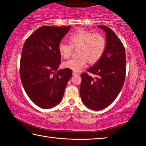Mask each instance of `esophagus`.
Segmentation results:
<instances>
[{"label": "esophagus", "mask_w": 146, "mask_h": 146, "mask_svg": "<svg viewBox=\"0 0 146 146\" xmlns=\"http://www.w3.org/2000/svg\"><path fill=\"white\" fill-rule=\"evenodd\" d=\"M78 73L77 72H75V71H73V75H78Z\"/></svg>", "instance_id": "34e87169"}]
</instances>
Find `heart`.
<instances>
[{
	"label": "heart",
	"mask_w": 146,
	"mask_h": 146,
	"mask_svg": "<svg viewBox=\"0 0 146 146\" xmlns=\"http://www.w3.org/2000/svg\"><path fill=\"white\" fill-rule=\"evenodd\" d=\"M69 44L60 42L58 44V52L62 57L68 58L73 49H78L79 57L70 59L63 63L64 68L78 72L87 64L97 62L104 53L106 40L100 33H95L84 29H78L69 36Z\"/></svg>",
	"instance_id": "heart-1"
}]
</instances>
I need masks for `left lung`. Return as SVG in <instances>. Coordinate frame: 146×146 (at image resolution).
Listing matches in <instances>:
<instances>
[{
  "mask_svg": "<svg viewBox=\"0 0 146 146\" xmlns=\"http://www.w3.org/2000/svg\"><path fill=\"white\" fill-rule=\"evenodd\" d=\"M106 32L104 53L88 72L81 74L80 95L82 102L91 110L100 111L110 106L119 94L124 83L126 58L123 44L111 29L98 26Z\"/></svg>",
  "mask_w": 146,
  "mask_h": 146,
  "instance_id": "left-lung-1",
  "label": "left lung"
}]
</instances>
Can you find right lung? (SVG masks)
<instances>
[{"label": "right lung", "instance_id": "1", "mask_svg": "<svg viewBox=\"0 0 146 146\" xmlns=\"http://www.w3.org/2000/svg\"><path fill=\"white\" fill-rule=\"evenodd\" d=\"M71 26L38 28L24 44L20 76L24 90L38 107L49 109L60 102L72 70H58L61 62L58 44Z\"/></svg>", "mask_w": 146, "mask_h": 146}]
</instances>
